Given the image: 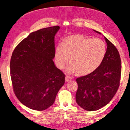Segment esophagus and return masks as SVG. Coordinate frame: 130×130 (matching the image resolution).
Returning <instances> with one entry per match:
<instances>
[{"label": "esophagus", "mask_w": 130, "mask_h": 130, "mask_svg": "<svg viewBox=\"0 0 130 130\" xmlns=\"http://www.w3.org/2000/svg\"><path fill=\"white\" fill-rule=\"evenodd\" d=\"M73 78V77L67 75L66 76V78H65V80H66L67 82H68V81H70V80H71Z\"/></svg>", "instance_id": "1"}]
</instances>
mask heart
Listing matches in <instances>:
<instances>
[{
    "label": "heart",
    "instance_id": "b5f03b06",
    "mask_svg": "<svg viewBox=\"0 0 130 130\" xmlns=\"http://www.w3.org/2000/svg\"><path fill=\"white\" fill-rule=\"evenodd\" d=\"M106 53V45L101 39L75 35L67 37L63 45L57 47L55 59L59 68H62L70 57L67 71L86 75L100 66Z\"/></svg>",
    "mask_w": 130,
    "mask_h": 130
}]
</instances>
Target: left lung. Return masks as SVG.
Segmentation results:
<instances>
[{"label":"left lung","instance_id":"obj_1","mask_svg":"<svg viewBox=\"0 0 130 130\" xmlns=\"http://www.w3.org/2000/svg\"><path fill=\"white\" fill-rule=\"evenodd\" d=\"M104 39L107 48L103 62L91 73L76 79L78 89L75 100L87 111L96 110L107 104L119 86L121 61L119 52L109 39Z\"/></svg>","mask_w":130,"mask_h":130}]
</instances>
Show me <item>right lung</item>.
Returning a JSON list of instances; mask_svg holds the SVG:
<instances>
[{"mask_svg": "<svg viewBox=\"0 0 130 130\" xmlns=\"http://www.w3.org/2000/svg\"><path fill=\"white\" fill-rule=\"evenodd\" d=\"M59 29L55 26L30 33L12 52L10 74L13 91L29 109L42 111L53 105L65 83V75L53 60L55 36Z\"/></svg>", "mask_w": 130, "mask_h": 130, "instance_id": "add662e5", "label": "right lung"}]
</instances>
